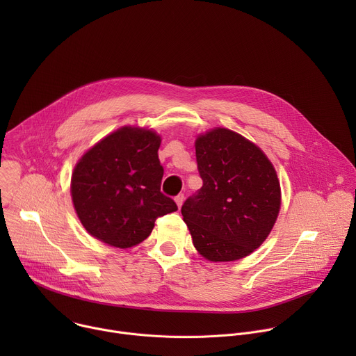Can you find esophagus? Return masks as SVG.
Instances as JSON below:
<instances>
[{
    "mask_svg": "<svg viewBox=\"0 0 356 356\" xmlns=\"http://www.w3.org/2000/svg\"><path fill=\"white\" fill-rule=\"evenodd\" d=\"M183 201H184V195L183 194H179L175 197V202L177 204V209L180 210V207L183 206Z\"/></svg>",
    "mask_w": 356,
    "mask_h": 356,
    "instance_id": "obj_1",
    "label": "esophagus"
}]
</instances>
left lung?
I'll return each mask as SVG.
<instances>
[{
	"label": "left lung",
	"mask_w": 356,
	"mask_h": 356,
	"mask_svg": "<svg viewBox=\"0 0 356 356\" xmlns=\"http://www.w3.org/2000/svg\"><path fill=\"white\" fill-rule=\"evenodd\" d=\"M194 146L202 187L186 200L183 221L202 258L239 261L265 242L277 220V173L258 145L228 128L200 134Z\"/></svg>",
	"instance_id": "8db88e82"
}]
</instances>
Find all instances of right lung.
Returning <instances> with one entry per match:
<instances>
[{
	"label": "right lung",
	"mask_w": 356,
	"mask_h": 356,
	"mask_svg": "<svg viewBox=\"0 0 356 356\" xmlns=\"http://www.w3.org/2000/svg\"><path fill=\"white\" fill-rule=\"evenodd\" d=\"M161 135L125 125L92 145L70 180L76 214L84 229L110 246L127 249L145 241L158 217L177 210L161 193Z\"/></svg>",
	"instance_id": "obj_1"
}]
</instances>
